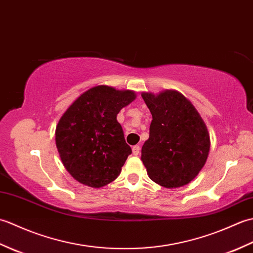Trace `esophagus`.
I'll list each match as a JSON object with an SVG mask.
<instances>
[{"label": "esophagus", "instance_id": "esophagus-1", "mask_svg": "<svg viewBox=\"0 0 253 253\" xmlns=\"http://www.w3.org/2000/svg\"><path fill=\"white\" fill-rule=\"evenodd\" d=\"M139 153H140V147H139V146H133L132 147V154L133 155H138Z\"/></svg>", "mask_w": 253, "mask_h": 253}]
</instances>
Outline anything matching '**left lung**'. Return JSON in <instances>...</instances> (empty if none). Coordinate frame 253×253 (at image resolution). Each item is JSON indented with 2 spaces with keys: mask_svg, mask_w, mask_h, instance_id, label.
<instances>
[{
  "mask_svg": "<svg viewBox=\"0 0 253 253\" xmlns=\"http://www.w3.org/2000/svg\"><path fill=\"white\" fill-rule=\"evenodd\" d=\"M141 96L152 114L150 136L141 150L150 179L169 189L189 184L209 157L211 140L206 123L178 91Z\"/></svg>",
  "mask_w": 253,
  "mask_h": 253,
  "instance_id": "1",
  "label": "left lung"
}]
</instances>
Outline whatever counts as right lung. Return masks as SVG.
I'll use <instances>...</instances> for the list:
<instances>
[{
  "mask_svg": "<svg viewBox=\"0 0 253 253\" xmlns=\"http://www.w3.org/2000/svg\"><path fill=\"white\" fill-rule=\"evenodd\" d=\"M132 90L101 84L80 94L58 121L56 148L74 179L101 188L120 176L131 149L117 114L136 99Z\"/></svg>",
  "mask_w": 253,
  "mask_h": 253,
  "instance_id": "obj_1",
  "label": "right lung"
}]
</instances>
